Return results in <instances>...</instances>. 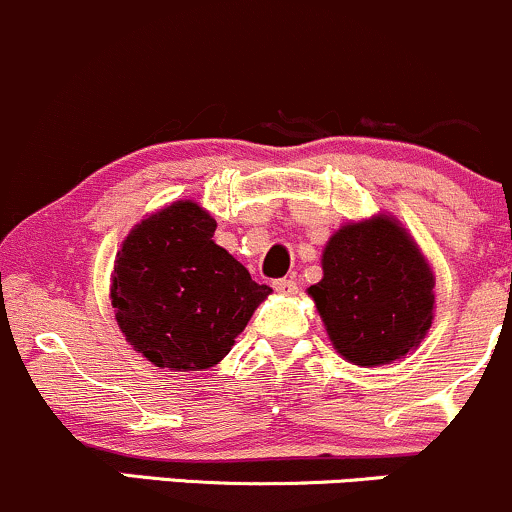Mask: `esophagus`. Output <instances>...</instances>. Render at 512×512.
I'll return each instance as SVG.
<instances>
[{
	"mask_svg": "<svg viewBox=\"0 0 512 512\" xmlns=\"http://www.w3.org/2000/svg\"><path fill=\"white\" fill-rule=\"evenodd\" d=\"M272 286H274V291H279V294H294L296 289H299V284L294 282V279H274L272 282Z\"/></svg>",
	"mask_w": 512,
	"mask_h": 512,
	"instance_id": "esophagus-1",
	"label": "esophagus"
}]
</instances>
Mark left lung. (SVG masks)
Listing matches in <instances>:
<instances>
[{
  "label": "left lung",
  "mask_w": 512,
  "mask_h": 512,
  "mask_svg": "<svg viewBox=\"0 0 512 512\" xmlns=\"http://www.w3.org/2000/svg\"><path fill=\"white\" fill-rule=\"evenodd\" d=\"M432 272L396 221L342 226L323 250V279L308 289L333 347L347 362L379 367L406 357L432 323Z\"/></svg>",
  "instance_id": "8db88e82"
}]
</instances>
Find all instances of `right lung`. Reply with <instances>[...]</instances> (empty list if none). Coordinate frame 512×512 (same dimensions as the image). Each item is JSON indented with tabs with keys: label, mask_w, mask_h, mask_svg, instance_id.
<instances>
[{
	"label": "right lung",
	"mask_w": 512,
	"mask_h": 512,
	"mask_svg": "<svg viewBox=\"0 0 512 512\" xmlns=\"http://www.w3.org/2000/svg\"><path fill=\"white\" fill-rule=\"evenodd\" d=\"M216 221L177 201L140 221L114 265L111 303L126 340L155 367L209 369L272 289L213 243Z\"/></svg>",
	"instance_id": "right-lung-1"
}]
</instances>
